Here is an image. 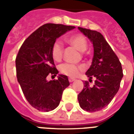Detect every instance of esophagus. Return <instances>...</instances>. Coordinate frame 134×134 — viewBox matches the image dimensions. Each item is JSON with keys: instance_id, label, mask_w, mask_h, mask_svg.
<instances>
[{"instance_id": "esophagus-1", "label": "esophagus", "mask_w": 134, "mask_h": 134, "mask_svg": "<svg viewBox=\"0 0 134 134\" xmlns=\"http://www.w3.org/2000/svg\"><path fill=\"white\" fill-rule=\"evenodd\" d=\"M75 80L74 78H71V77L69 78V82H72L75 81Z\"/></svg>"}]
</instances>
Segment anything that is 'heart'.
Listing matches in <instances>:
<instances>
[{
    "instance_id": "1",
    "label": "heart",
    "mask_w": 134,
    "mask_h": 134,
    "mask_svg": "<svg viewBox=\"0 0 134 134\" xmlns=\"http://www.w3.org/2000/svg\"><path fill=\"white\" fill-rule=\"evenodd\" d=\"M67 41L81 52H85L87 49V40L82 35L77 34V35L71 36L69 38H67ZM51 53L54 60L57 62L61 60L63 54V48H62V44L60 41H57L54 43ZM83 69L84 67L82 65H76V64H68V63L61 64L59 67V70L62 74L72 77H75L78 75L79 73Z\"/></svg>"
}]
</instances>
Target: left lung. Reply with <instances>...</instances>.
I'll list each match as a JSON object with an SVG mask.
<instances>
[{
	"mask_svg": "<svg viewBox=\"0 0 134 134\" xmlns=\"http://www.w3.org/2000/svg\"><path fill=\"white\" fill-rule=\"evenodd\" d=\"M93 45V58L86 72L89 79L95 77V84L90 86L84 82V87L77 96L80 106L88 112H96L107 106L118 93L123 70L118 57L100 32L78 27Z\"/></svg>",
	"mask_w": 134,
	"mask_h": 134,
	"instance_id": "8db88e82",
	"label": "left lung"
}]
</instances>
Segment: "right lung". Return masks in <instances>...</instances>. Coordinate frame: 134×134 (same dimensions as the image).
Here are the masks:
<instances>
[{
	"label": "right lung",
	"instance_id": "right-lung-1",
	"mask_svg": "<svg viewBox=\"0 0 134 134\" xmlns=\"http://www.w3.org/2000/svg\"><path fill=\"white\" fill-rule=\"evenodd\" d=\"M75 26L47 24L28 37L16 56L18 82L26 98L36 109L48 112L55 109L64 90L70 85L67 76L59 75L57 80L48 81L49 74L59 73L52 57L56 39Z\"/></svg>",
	"mask_w": 134,
	"mask_h": 134
}]
</instances>
